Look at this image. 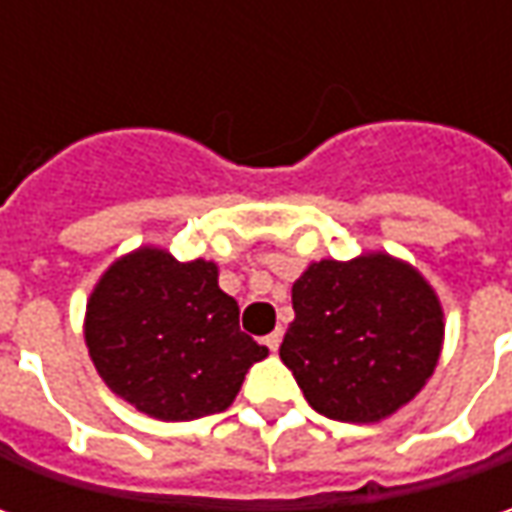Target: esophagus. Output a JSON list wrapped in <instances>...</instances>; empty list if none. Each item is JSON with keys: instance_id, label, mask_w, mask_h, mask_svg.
<instances>
[{"instance_id": "obj_1", "label": "esophagus", "mask_w": 512, "mask_h": 512, "mask_svg": "<svg viewBox=\"0 0 512 512\" xmlns=\"http://www.w3.org/2000/svg\"><path fill=\"white\" fill-rule=\"evenodd\" d=\"M265 344L273 350V353H276V350H279V344H282V330H273V333L265 339Z\"/></svg>"}]
</instances>
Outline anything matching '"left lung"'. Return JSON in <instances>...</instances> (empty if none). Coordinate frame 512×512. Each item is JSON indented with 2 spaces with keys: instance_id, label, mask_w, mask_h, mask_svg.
<instances>
[{
  "instance_id": "1",
  "label": "left lung",
  "mask_w": 512,
  "mask_h": 512,
  "mask_svg": "<svg viewBox=\"0 0 512 512\" xmlns=\"http://www.w3.org/2000/svg\"><path fill=\"white\" fill-rule=\"evenodd\" d=\"M293 310L279 356L327 419L379 422L410 402L439 362L436 293L384 253L310 265L293 285Z\"/></svg>"
}]
</instances>
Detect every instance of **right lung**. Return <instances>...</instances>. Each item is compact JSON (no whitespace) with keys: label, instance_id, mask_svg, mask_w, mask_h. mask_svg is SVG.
I'll return each mask as SVG.
<instances>
[{"label":"right lung","instance_id":"right-lung-1","mask_svg":"<svg viewBox=\"0 0 512 512\" xmlns=\"http://www.w3.org/2000/svg\"><path fill=\"white\" fill-rule=\"evenodd\" d=\"M213 262L142 247L110 267L88 305L85 342L99 376L162 422L222 413L267 356L239 330V305Z\"/></svg>","mask_w":512,"mask_h":512}]
</instances>
